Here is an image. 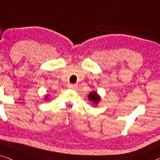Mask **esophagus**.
I'll use <instances>...</instances> for the list:
<instances>
[{
    "instance_id": "esophagus-1",
    "label": "esophagus",
    "mask_w": 160,
    "mask_h": 160,
    "mask_svg": "<svg viewBox=\"0 0 160 160\" xmlns=\"http://www.w3.org/2000/svg\"><path fill=\"white\" fill-rule=\"evenodd\" d=\"M68 87L69 89H77V85L76 84H69L68 85Z\"/></svg>"
}]
</instances>
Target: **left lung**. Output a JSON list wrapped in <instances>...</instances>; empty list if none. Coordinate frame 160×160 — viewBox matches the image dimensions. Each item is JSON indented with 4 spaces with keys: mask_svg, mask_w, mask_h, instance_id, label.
<instances>
[{
    "mask_svg": "<svg viewBox=\"0 0 160 160\" xmlns=\"http://www.w3.org/2000/svg\"><path fill=\"white\" fill-rule=\"evenodd\" d=\"M89 100L93 102V104L98 105V102H99L100 98V96L97 94V92H90L88 96Z\"/></svg>",
    "mask_w": 160,
    "mask_h": 160,
    "instance_id": "8db88e82",
    "label": "left lung"
}]
</instances>
